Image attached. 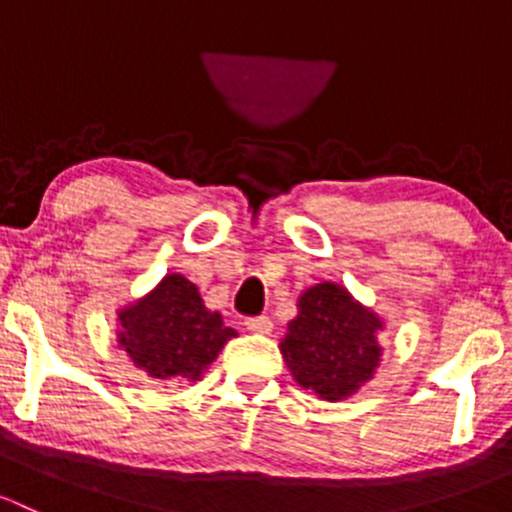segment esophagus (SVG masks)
<instances>
[{
    "label": "esophagus",
    "instance_id": "1",
    "mask_svg": "<svg viewBox=\"0 0 512 512\" xmlns=\"http://www.w3.org/2000/svg\"><path fill=\"white\" fill-rule=\"evenodd\" d=\"M245 327L250 329V332H255V334H270L272 332V319L265 317V314H262V317H247Z\"/></svg>",
    "mask_w": 512,
    "mask_h": 512
}]
</instances>
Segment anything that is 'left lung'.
<instances>
[{
    "label": "left lung",
    "instance_id": "obj_1",
    "mask_svg": "<svg viewBox=\"0 0 512 512\" xmlns=\"http://www.w3.org/2000/svg\"><path fill=\"white\" fill-rule=\"evenodd\" d=\"M297 307L282 342L292 376L327 401L352 396L379 366V317L334 282L309 287Z\"/></svg>",
    "mask_w": 512,
    "mask_h": 512
}]
</instances>
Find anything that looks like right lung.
I'll return each instance as SVG.
<instances>
[{
	"mask_svg": "<svg viewBox=\"0 0 512 512\" xmlns=\"http://www.w3.org/2000/svg\"><path fill=\"white\" fill-rule=\"evenodd\" d=\"M121 337L138 369L160 384L200 379L223 344L235 337L218 312H210L198 287L183 275H168L148 297L118 314Z\"/></svg>",
	"mask_w": 512,
	"mask_h": 512,
	"instance_id": "1",
	"label": "right lung"
}]
</instances>
